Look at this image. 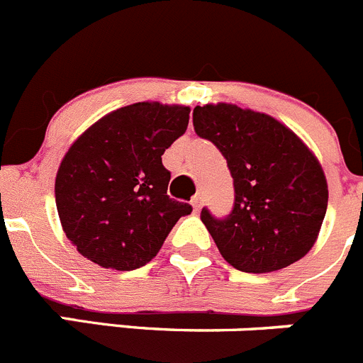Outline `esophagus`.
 Here are the masks:
<instances>
[{"mask_svg": "<svg viewBox=\"0 0 363 363\" xmlns=\"http://www.w3.org/2000/svg\"><path fill=\"white\" fill-rule=\"evenodd\" d=\"M191 206H193V209H195V211H199V209L202 208V197H201V195H195V197L191 199Z\"/></svg>", "mask_w": 363, "mask_h": 363, "instance_id": "34e87169", "label": "esophagus"}]
</instances>
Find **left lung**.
Returning <instances> with one entry per match:
<instances>
[{
    "label": "left lung",
    "instance_id": "left-lung-1",
    "mask_svg": "<svg viewBox=\"0 0 363 363\" xmlns=\"http://www.w3.org/2000/svg\"><path fill=\"white\" fill-rule=\"evenodd\" d=\"M193 127L228 161L231 213L201 218L220 254L242 272L284 269L313 247L328 208V184L306 145L272 116L231 104L197 105Z\"/></svg>",
    "mask_w": 363,
    "mask_h": 363
}]
</instances>
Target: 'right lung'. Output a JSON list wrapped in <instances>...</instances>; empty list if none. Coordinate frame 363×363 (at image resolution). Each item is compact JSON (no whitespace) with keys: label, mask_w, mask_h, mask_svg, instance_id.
<instances>
[{"label":"right lung","mask_w":363,"mask_h":363,"mask_svg":"<svg viewBox=\"0 0 363 363\" xmlns=\"http://www.w3.org/2000/svg\"><path fill=\"white\" fill-rule=\"evenodd\" d=\"M189 107L140 101L87 128L55 179L60 223L77 250L104 269L145 267L191 206L166 193L161 155L188 128Z\"/></svg>","instance_id":"right-lung-1"}]
</instances>
